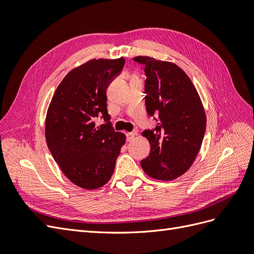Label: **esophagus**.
<instances>
[{
	"label": "esophagus",
	"mask_w": 254,
	"mask_h": 254,
	"mask_svg": "<svg viewBox=\"0 0 254 254\" xmlns=\"http://www.w3.org/2000/svg\"><path fill=\"white\" fill-rule=\"evenodd\" d=\"M134 135H135V132H128V133L126 134V140H127L128 142L132 141V140H133V137H134Z\"/></svg>",
	"instance_id": "obj_1"
}]
</instances>
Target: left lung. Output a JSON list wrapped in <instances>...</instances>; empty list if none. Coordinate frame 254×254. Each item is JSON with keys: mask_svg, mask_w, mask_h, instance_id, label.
<instances>
[{"mask_svg": "<svg viewBox=\"0 0 254 254\" xmlns=\"http://www.w3.org/2000/svg\"><path fill=\"white\" fill-rule=\"evenodd\" d=\"M133 60L145 65L146 110L159 118L155 129L142 133L150 152L141 166L151 178L174 180L188 172L200 150L206 126L201 99L177 64L148 56Z\"/></svg>", "mask_w": 254, "mask_h": 254, "instance_id": "obj_1", "label": "left lung"}]
</instances>
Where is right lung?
I'll return each mask as SVG.
<instances>
[{"instance_id": "right-lung-1", "label": "right lung", "mask_w": 254, "mask_h": 254, "mask_svg": "<svg viewBox=\"0 0 254 254\" xmlns=\"http://www.w3.org/2000/svg\"><path fill=\"white\" fill-rule=\"evenodd\" d=\"M124 64V57L89 60L68 72L52 97L45 120L48 147L79 188L95 190L108 182L126 142L110 123L106 95ZM99 115L105 124L96 127L94 119Z\"/></svg>"}]
</instances>
